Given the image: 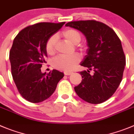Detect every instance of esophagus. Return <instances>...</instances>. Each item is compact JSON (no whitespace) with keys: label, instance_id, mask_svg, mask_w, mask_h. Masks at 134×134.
<instances>
[{"label":"esophagus","instance_id":"obj_1","mask_svg":"<svg viewBox=\"0 0 134 134\" xmlns=\"http://www.w3.org/2000/svg\"><path fill=\"white\" fill-rule=\"evenodd\" d=\"M72 73H73V72H71V71H64V74L65 75H71Z\"/></svg>","mask_w":134,"mask_h":134}]
</instances>
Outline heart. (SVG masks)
Instances as JSON below:
<instances>
[{
    "instance_id": "1",
    "label": "heart",
    "mask_w": 134,
    "mask_h": 134,
    "mask_svg": "<svg viewBox=\"0 0 134 134\" xmlns=\"http://www.w3.org/2000/svg\"><path fill=\"white\" fill-rule=\"evenodd\" d=\"M63 37L73 44H77L81 41V36L78 31L74 29H67L63 31ZM57 40L55 35L52 36L47 40L46 43V49L48 54H53L55 52V47ZM81 60L80 55L77 53L68 56L59 55L56 57L53 60V65L55 68L63 71H71Z\"/></svg>"
}]
</instances>
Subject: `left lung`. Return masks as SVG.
<instances>
[{
  "label": "left lung",
  "mask_w": 134,
  "mask_h": 134,
  "mask_svg": "<svg viewBox=\"0 0 134 134\" xmlns=\"http://www.w3.org/2000/svg\"><path fill=\"white\" fill-rule=\"evenodd\" d=\"M69 26L82 32L87 39V55L80 65L88 69L80 72L82 81L75 91L86 102L100 104L116 92L123 77L126 57L121 41L114 31L96 20L70 22ZM89 70L94 71L93 75Z\"/></svg>",
  "instance_id": "obj_1"
}]
</instances>
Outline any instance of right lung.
Listing matches in <instances>:
<instances>
[{
	"label": "right lung",
	"mask_w": 134,
	"mask_h": 134,
	"mask_svg": "<svg viewBox=\"0 0 134 134\" xmlns=\"http://www.w3.org/2000/svg\"><path fill=\"white\" fill-rule=\"evenodd\" d=\"M65 22H40L21 30L13 41L9 59L14 81L22 97L33 103L47 99L55 91L63 73L53 69L42 73L47 57L46 43Z\"/></svg>",
	"instance_id": "right-lung-1"
}]
</instances>
